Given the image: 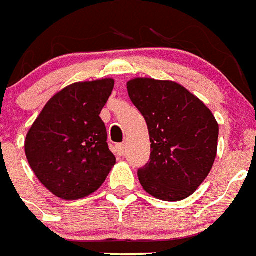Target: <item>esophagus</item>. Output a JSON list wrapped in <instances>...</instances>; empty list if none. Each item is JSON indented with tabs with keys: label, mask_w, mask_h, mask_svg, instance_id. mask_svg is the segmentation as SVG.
<instances>
[{
	"label": "esophagus",
	"mask_w": 256,
	"mask_h": 256,
	"mask_svg": "<svg viewBox=\"0 0 256 256\" xmlns=\"http://www.w3.org/2000/svg\"><path fill=\"white\" fill-rule=\"evenodd\" d=\"M116 148H117V152L120 153V154H124V152H125V144H117V146H116Z\"/></svg>",
	"instance_id": "34e87169"
}]
</instances>
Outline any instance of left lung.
<instances>
[{"mask_svg":"<svg viewBox=\"0 0 256 256\" xmlns=\"http://www.w3.org/2000/svg\"><path fill=\"white\" fill-rule=\"evenodd\" d=\"M128 92L150 131V161L138 171L143 190L162 201L190 197L216 157L219 125L214 114L174 81L138 77L128 82Z\"/></svg>","mask_w":256,"mask_h":256,"instance_id":"left-lung-1","label":"left lung"}]
</instances>
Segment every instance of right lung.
<instances>
[{
	"label": "right lung",
	"mask_w": 256,
	"mask_h": 256,
	"mask_svg": "<svg viewBox=\"0 0 256 256\" xmlns=\"http://www.w3.org/2000/svg\"><path fill=\"white\" fill-rule=\"evenodd\" d=\"M113 88L112 78L66 86L46 103L26 134L30 168L59 198L80 200L94 193L114 166L99 117Z\"/></svg>",
	"instance_id": "add662e5"
}]
</instances>
